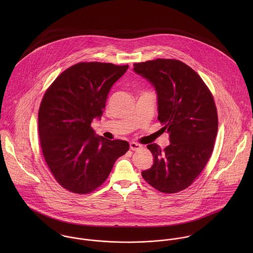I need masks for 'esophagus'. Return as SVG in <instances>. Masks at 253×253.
<instances>
[{"instance_id":"esophagus-1","label":"esophagus","mask_w":253,"mask_h":253,"mask_svg":"<svg viewBox=\"0 0 253 253\" xmlns=\"http://www.w3.org/2000/svg\"><path fill=\"white\" fill-rule=\"evenodd\" d=\"M129 148L132 150V151H138L142 148V145L138 144L136 142H130L129 143Z\"/></svg>"}]
</instances>
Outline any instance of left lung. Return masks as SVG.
<instances>
[{
  "label": "left lung",
  "mask_w": 253,
  "mask_h": 253,
  "mask_svg": "<svg viewBox=\"0 0 253 253\" xmlns=\"http://www.w3.org/2000/svg\"><path fill=\"white\" fill-rule=\"evenodd\" d=\"M133 71L155 87L158 120L170 142L164 150L156 143L147 146L154 164L141 174L160 192H179L199 176L211 156L218 128L213 97L202 78L179 60L136 63Z\"/></svg>",
  "instance_id": "1"
}]
</instances>
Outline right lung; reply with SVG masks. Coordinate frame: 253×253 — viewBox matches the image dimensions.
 I'll use <instances>...</instances> for the list:
<instances>
[{
    "mask_svg": "<svg viewBox=\"0 0 253 253\" xmlns=\"http://www.w3.org/2000/svg\"><path fill=\"white\" fill-rule=\"evenodd\" d=\"M128 65L82 62L61 73L45 91L40 110L39 136L43 158L56 181L87 194L107 179L129 145L108 140L91 128L101 118L112 85Z\"/></svg>",
    "mask_w": 253,
    "mask_h": 253,
    "instance_id": "1",
    "label": "right lung"
}]
</instances>
